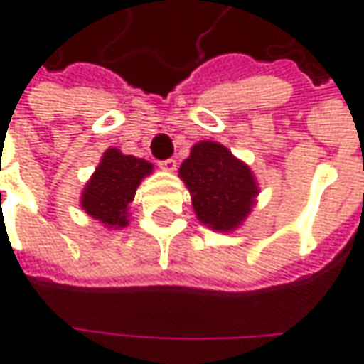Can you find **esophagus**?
Listing matches in <instances>:
<instances>
[{
  "label": "esophagus",
  "mask_w": 364,
  "mask_h": 364,
  "mask_svg": "<svg viewBox=\"0 0 364 364\" xmlns=\"http://www.w3.org/2000/svg\"><path fill=\"white\" fill-rule=\"evenodd\" d=\"M158 166H160L161 170H166V172H174L176 166H178V164H176L174 158H168V160H161L160 164H158Z\"/></svg>",
  "instance_id": "1"
}]
</instances>
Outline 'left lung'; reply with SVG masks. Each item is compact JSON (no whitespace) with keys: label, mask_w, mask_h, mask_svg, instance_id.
<instances>
[{"label":"left lung","mask_w":364,"mask_h":364,"mask_svg":"<svg viewBox=\"0 0 364 364\" xmlns=\"http://www.w3.org/2000/svg\"><path fill=\"white\" fill-rule=\"evenodd\" d=\"M198 220L220 232L235 231L251 213L259 194L249 166L217 141H198L180 166Z\"/></svg>","instance_id":"obj_1"}]
</instances>
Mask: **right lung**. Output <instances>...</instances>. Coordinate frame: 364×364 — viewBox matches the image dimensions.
Listing matches in <instances>:
<instances>
[{"mask_svg": "<svg viewBox=\"0 0 364 364\" xmlns=\"http://www.w3.org/2000/svg\"><path fill=\"white\" fill-rule=\"evenodd\" d=\"M154 166L135 156H123L117 147H109L80 196L87 215L101 220L109 229L127 227V208L139 182L151 174Z\"/></svg>", "mask_w": 364, "mask_h": 364, "instance_id": "add662e5", "label": "right lung"}]
</instances>
